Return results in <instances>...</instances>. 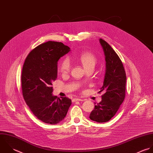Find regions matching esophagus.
Here are the masks:
<instances>
[{
	"label": "esophagus",
	"instance_id": "1",
	"mask_svg": "<svg viewBox=\"0 0 153 153\" xmlns=\"http://www.w3.org/2000/svg\"><path fill=\"white\" fill-rule=\"evenodd\" d=\"M76 101H84V100L82 99H79V98H75L72 100L73 102H76Z\"/></svg>",
	"mask_w": 153,
	"mask_h": 153
}]
</instances>
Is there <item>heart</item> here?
<instances>
[{"instance_id":"heart-1","label":"heart","mask_w":153,"mask_h":153,"mask_svg":"<svg viewBox=\"0 0 153 153\" xmlns=\"http://www.w3.org/2000/svg\"><path fill=\"white\" fill-rule=\"evenodd\" d=\"M78 60L83 67L87 71L90 69H94L97 63V57L96 55L89 51L82 53L78 57ZM72 69V65L69 59H63L60 65V72L63 75L69 74Z\"/></svg>"}]
</instances>
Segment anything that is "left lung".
<instances>
[{
    "label": "left lung",
    "instance_id": "8db88e82",
    "mask_svg": "<svg viewBox=\"0 0 153 153\" xmlns=\"http://www.w3.org/2000/svg\"><path fill=\"white\" fill-rule=\"evenodd\" d=\"M105 59V74L101 102L95 105L90 114L91 120L102 123L108 122L116 113L124 101L126 93V72L119 56L104 40L100 39Z\"/></svg>",
    "mask_w": 153,
    "mask_h": 153
}]
</instances>
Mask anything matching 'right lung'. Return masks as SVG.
<instances>
[{
    "label": "right lung",
    "mask_w": 153,
    "mask_h": 153,
    "mask_svg": "<svg viewBox=\"0 0 153 153\" xmlns=\"http://www.w3.org/2000/svg\"><path fill=\"white\" fill-rule=\"evenodd\" d=\"M69 51L70 48L61 42L49 41L30 51L24 63L21 75L23 97L34 115L44 123H59L71 105V100L68 97L52 96L57 61Z\"/></svg>",
    "instance_id": "right-lung-1"
}]
</instances>
